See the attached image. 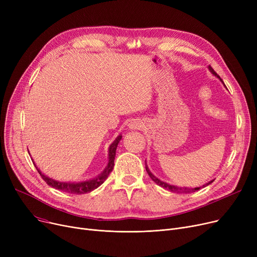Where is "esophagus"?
Segmentation results:
<instances>
[{
	"instance_id": "obj_1",
	"label": "esophagus",
	"mask_w": 257,
	"mask_h": 257,
	"mask_svg": "<svg viewBox=\"0 0 257 257\" xmlns=\"http://www.w3.org/2000/svg\"><path fill=\"white\" fill-rule=\"evenodd\" d=\"M142 126H141V123H138V121H133V123L130 124V128L131 129H140Z\"/></svg>"
}]
</instances>
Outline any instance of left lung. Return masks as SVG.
I'll return each mask as SVG.
<instances>
[{"label": "left lung", "instance_id": "obj_1", "mask_svg": "<svg viewBox=\"0 0 257 257\" xmlns=\"http://www.w3.org/2000/svg\"><path fill=\"white\" fill-rule=\"evenodd\" d=\"M209 70H210V72L213 74V75H215L217 77H219L220 78V76L214 72V70L212 69V67L209 65ZM221 79V78H220ZM222 80V79H221ZM223 82V81H222ZM146 171H147V173L149 174V176H150V178L156 183V184H158V185H160L161 187H164V188H166V190H169L170 192H173V193H177V194H190V193H193V192H197V191H199L200 188H202V187H205V186H207L208 184H210L213 180H211V181H209L208 183H206L205 185H203V186H200V187H196V188H188V187H179V186H175V185H171V184H168V183H166V182H164V181H161V180H159L158 178H156L154 175L150 172V170L148 169V167H147V164H146Z\"/></svg>", "mask_w": 257, "mask_h": 257}]
</instances>
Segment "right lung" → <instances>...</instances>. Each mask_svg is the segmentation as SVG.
I'll return each mask as SVG.
<instances>
[{
    "label": "right lung",
    "mask_w": 257,
    "mask_h": 257,
    "mask_svg": "<svg viewBox=\"0 0 257 257\" xmlns=\"http://www.w3.org/2000/svg\"><path fill=\"white\" fill-rule=\"evenodd\" d=\"M121 140V137L118 136L115 141L110 145L109 147V160H108V165L106 167V169L104 170V172L98 176L97 178H93L91 180H87V181H83V182H59L56 180H53L47 176H45L44 174H42L38 169V173L42 178L47 182L48 185L56 188V190L69 193V194H74V195H82V194H86V193H90L91 191L96 190L97 187H99L107 178L109 176V174L111 173L113 166H114V157H115V152H116V147L119 143V141Z\"/></svg>",
    "instance_id": "1"
}]
</instances>
